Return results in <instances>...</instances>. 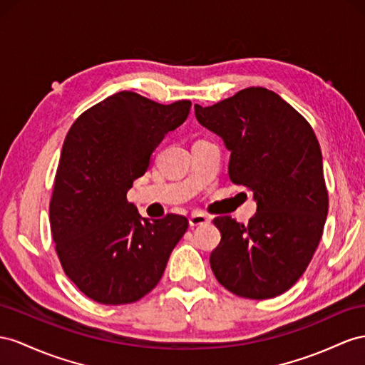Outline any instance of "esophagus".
I'll list each match as a JSON object with an SVG mask.
<instances>
[{
    "mask_svg": "<svg viewBox=\"0 0 365 365\" xmlns=\"http://www.w3.org/2000/svg\"><path fill=\"white\" fill-rule=\"evenodd\" d=\"M188 220H190L191 228L200 227V225H208V223L211 222V219L208 216H205V214H200V212H192Z\"/></svg>",
    "mask_w": 365,
    "mask_h": 365,
    "instance_id": "1",
    "label": "esophagus"
}]
</instances>
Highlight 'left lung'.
<instances>
[{"instance_id":"left-lung-1","label":"left lung","mask_w":365,"mask_h":365,"mask_svg":"<svg viewBox=\"0 0 365 365\" xmlns=\"http://www.w3.org/2000/svg\"><path fill=\"white\" fill-rule=\"evenodd\" d=\"M194 110L231 153L232 183L253 191L257 205L248 225L230 216L212 220L222 236L210 257L212 273L242 297L282 294L310 264L329 212L319 142L308 121L265 88Z\"/></svg>"}]
</instances>
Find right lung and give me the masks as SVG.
Returning <instances> with one entry per match:
<instances>
[{"label":"right lung","mask_w":365,"mask_h":365,"mask_svg":"<svg viewBox=\"0 0 365 365\" xmlns=\"http://www.w3.org/2000/svg\"><path fill=\"white\" fill-rule=\"evenodd\" d=\"M190 109V100L160 105L121 91L83 112L69 129L51 228L64 273L96 302L121 305L148 294L188 230V219L177 214L142 217L126 192Z\"/></svg>","instance_id":"obj_1"}]
</instances>
